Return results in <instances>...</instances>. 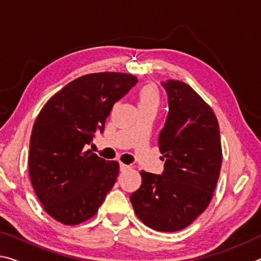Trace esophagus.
Listing matches in <instances>:
<instances>
[{"mask_svg":"<svg viewBox=\"0 0 261 261\" xmlns=\"http://www.w3.org/2000/svg\"><path fill=\"white\" fill-rule=\"evenodd\" d=\"M130 166H127V165H124V163H120V170L121 171H126V170H129L130 169Z\"/></svg>","mask_w":261,"mask_h":261,"instance_id":"esophagus-1","label":"esophagus"}]
</instances>
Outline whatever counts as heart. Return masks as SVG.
<instances>
[{"label": "heart", "instance_id": "b5f03b06", "mask_svg": "<svg viewBox=\"0 0 261 261\" xmlns=\"http://www.w3.org/2000/svg\"><path fill=\"white\" fill-rule=\"evenodd\" d=\"M160 106V93L153 85H145L138 92V107L140 109H155Z\"/></svg>", "mask_w": 261, "mask_h": 261}]
</instances>
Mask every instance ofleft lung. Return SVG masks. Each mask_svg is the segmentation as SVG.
<instances>
[{
	"label": "left lung",
	"mask_w": 261,
	"mask_h": 261,
	"mask_svg": "<svg viewBox=\"0 0 261 261\" xmlns=\"http://www.w3.org/2000/svg\"><path fill=\"white\" fill-rule=\"evenodd\" d=\"M161 85L169 107L158 141L165 169L161 175L141 170L130 200L147 227L171 232L190 226L210 205L222 149L216 116L193 88L173 79Z\"/></svg>",
	"instance_id": "obj_1"
}]
</instances>
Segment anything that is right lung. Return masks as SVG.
I'll list each match as a JSON object with an SVG mask.
<instances>
[{
	"instance_id": "obj_1",
	"label": "right lung",
	"mask_w": 261,
	"mask_h": 261,
	"mask_svg": "<svg viewBox=\"0 0 261 261\" xmlns=\"http://www.w3.org/2000/svg\"><path fill=\"white\" fill-rule=\"evenodd\" d=\"M138 79L98 72L74 79L47 101L30 140L29 173L38 199L59 222L74 226L98 212L118 175L117 161L86 151L106 118Z\"/></svg>"
}]
</instances>
